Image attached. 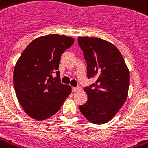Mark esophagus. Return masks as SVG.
Returning <instances> with one entry per match:
<instances>
[{"label":"esophagus","instance_id":"esophagus-1","mask_svg":"<svg viewBox=\"0 0 148 148\" xmlns=\"http://www.w3.org/2000/svg\"><path fill=\"white\" fill-rule=\"evenodd\" d=\"M72 91L74 92H79V91H81V88L80 87H77V88H72Z\"/></svg>","mask_w":148,"mask_h":148}]
</instances>
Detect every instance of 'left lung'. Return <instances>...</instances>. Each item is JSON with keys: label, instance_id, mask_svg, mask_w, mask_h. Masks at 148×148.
<instances>
[{"label": "left lung", "instance_id": "1", "mask_svg": "<svg viewBox=\"0 0 148 148\" xmlns=\"http://www.w3.org/2000/svg\"><path fill=\"white\" fill-rule=\"evenodd\" d=\"M77 41L87 62L88 77L96 79L95 84L84 88L88 101L79 109L90 123L104 124L114 117L127 100L129 69L111 42L87 36L78 37Z\"/></svg>", "mask_w": 148, "mask_h": 148}]
</instances>
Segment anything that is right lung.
Masks as SVG:
<instances>
[{
  "label": "right lung",
  "mask_w": 148,
  "mask_h": 148,
  "mask_svg": "<svg viewBox=\"0 0 148 148\" xmlns=\"http://www.w3.org/2000/svg\"><path fill=\"white\" fill-rule=\"evenodd\" d=\"M74 42L64 35L39 37L18 60L13 74L14 90L22 109L32 119L44 120L53 116L71 94V87L60 82L58 68L61 55Z\"/></svg>",
  "instance_id": "1"
}]
</instances>
